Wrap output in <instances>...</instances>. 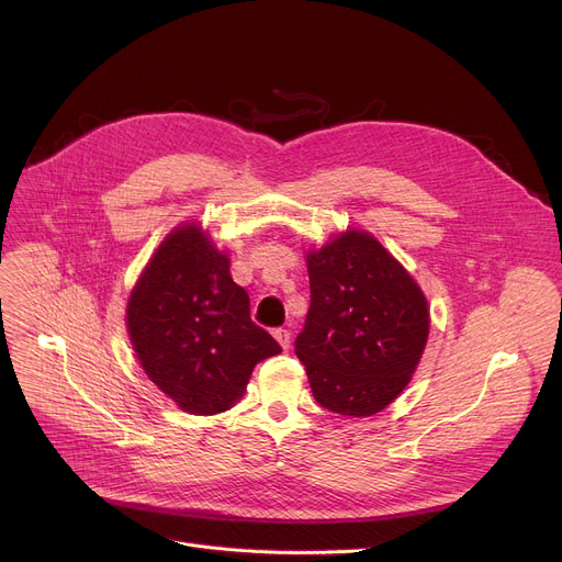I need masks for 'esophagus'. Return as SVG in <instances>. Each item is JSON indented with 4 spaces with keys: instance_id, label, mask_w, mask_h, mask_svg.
<instances>
[{
    "instance_id": "1",
    "label": "esophagus",
    "mask_w": 562,
    "mask_h": 562,
    "mask_svg": "<svg viewBox=\"0 0 562 562\" xmlns=\"http://www.w3.org/2000/svg\"><path fill=\"white\" fill-rule=\"evenodd\" d=\"M273 337L278 339V344L282 346V350L289 348V344H291V333H289L286 328H276V330H273Z\"/></svg>"
}]
</instances>
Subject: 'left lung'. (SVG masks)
Instances as JSON below:
<instances>
[{
	"instance_id": "obj_1",
	"label": "left lung",
	"mask_w": 562,
	"mask_h": 562,
	"mask_svg": "<svg viewBox=\"0 0 562 562\" xmlns=\"http://www.w3.org/2000/svg\"><path fill=\"white\" fill-rule=\"evenodd\" d=\"M310 310L296 337L321 407L341 417L385 409L415 373L428 339L419 284L371 234L350 229L307 255Z\"/></svg>"
}]
</instances>
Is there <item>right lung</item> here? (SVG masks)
<instances>
[{
  "instance_id": "add662e5",
  "label": "right lung",
  "mask_w": 562,
  "mask_h": 562,
  "mask_svg": "<svg viewBox=\"0 0 562 562\" xmlns=\"http://www.w3.org/2000/svg\"><path fill=\"white\" fill-rule=\"evenodd\" d=\"M127 330L143 371L191 415L229 409L280 344L250 318L229 259L198 225L177 227L138 278Z\"/></svg>"
}]
</instances>
